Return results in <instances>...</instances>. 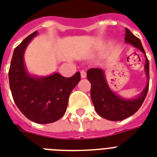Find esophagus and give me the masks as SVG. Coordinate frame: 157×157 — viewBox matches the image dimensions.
I'll return each instance as SVG.
<instances>
[{"instance_id":"1","label":"esophagus","mask_w":157,"mask_h":157,"mask_svg":"<svg viewBox=\"0 0 157 157\" xmlns=\"http://www.w3.org/2000/svg\"><path fill=\"white\" fill-rule=\"evenodd\" d=\"M81 78H86V72L85 71H81Z\"/></svg>"}]
</instances>
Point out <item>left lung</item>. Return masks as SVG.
Here are the masks:
<instances>
[{"label": "left lung", "instance_id": "left-lung-1", "mask_svg": "<svg viewBox=\"0 0 157 157\" xmlns=\"http://www.w3.org/2000/svg\"><path fill=\"white\" fill-rule=\"evenodd\" d=\"M125 43L137 48L145 56L144 71L147 76V86L137 97L124 98L113 91L102 69L90 68L87 71V79L91 84L90 96L95 111L102 118L110 121H121L134 114L145 100L149 87V61L142 43L129 29H125Z\"/></svg>", "mask_w": 157, "mask_h": 157}]
</instances>
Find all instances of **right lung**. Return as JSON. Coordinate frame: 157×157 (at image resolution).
Returning <instances> with one entry per match:
<instances>
[{
    "label": "right lung",
    "mask_w": 157,
    "mask_h": 157,
    "mask_svg": "<svg viewBox=\"0 0 157 157\" xmlns=\"http://www.w3.org/2000/svg\"><path fill=\"white\" fill-rule=\"evenodd\" d=\"M38 32L28 36L14 50L9 70L10 87L15 105L21 113L37 124H50L64 115L71 92L81 81L77 71L71 77L57 72L34 76L29 72L24 56Z\"/></svg>",
    "instance_id": "right-lung-1"
}]
</instances>
